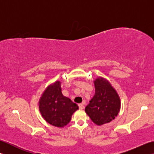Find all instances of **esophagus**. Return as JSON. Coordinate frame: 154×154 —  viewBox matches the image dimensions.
Returning <instances> with one entry per match:
<instances>
[{
	"label": "esophagus",
	"mask_w": 154,
	"mask_h": 154,
	"mask_svg": "<svg viewBox=\"0 0 154 154\" xmlns=\"http://www.w3.org/2000/svg\"><path fill=\"white\" fill-rule=\"evenodd\" d=\"M79 107L80 109H83L84 107H85V103H80L79 104Z\"/></svg>",
	"instance_id": "esophagus-1"
}]
</instances>
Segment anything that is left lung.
<instances>
[{
    "mask_svg": "<svg viewBox=\"0 0 154 154\" xmlns=\"http://www.w3.org/2000/svg\"><path fill=\"white\" fill-rule=\"evenodd\" d=\"M94 83L95 93L85 110L94 124L100 126L115 119L120 111V100L115 89L104 78H97Z\"/></svg>",
    "mask_w": 154,
    "mask_h": 154,
    "instance_id": "obj_1",
    "label": "left lung"
}]
</instances>
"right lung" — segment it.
<instances>
[{"label": "right lung", "mask_w": 154, "mask_h": 154, "mask_svg": "<svg viewBox=\"0 0 154 154\" xmlns=\"http://www.w3.org/2000/svg\"><path fill=\"white\" fill-rule=\"evenodd\" d=\"M42 117L51 125L63 127L70 122L71 116L79 109L77 104L63 95L60 81H55L42 94L39 101Z\"/></svg>", "instance_id": "right-lung-1"}]
</instances>
